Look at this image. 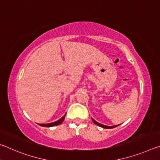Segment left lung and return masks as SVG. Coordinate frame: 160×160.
Here are the masks:
<instances>
[{"label": "left lung", "mask_w": 160, "mask_h": 160, "mask_svg": "<svg viewBox=\"0 0 160 160\" xmlns=\"http://www.w3.org/2000/svg\"><path fill=\"white\" fill-rule=\"evenodd\" d=\"M91 119H92V121L95 124H96L97 126H98V127H102L103 128H113L116 127H118V126H119V125H116V126H111V127H110V126H106V125H104V124H100V123L97 122L96 120H94L93 118H91Z\"/></svg>", "instance_id": "left-lung-1"}]
</instances>
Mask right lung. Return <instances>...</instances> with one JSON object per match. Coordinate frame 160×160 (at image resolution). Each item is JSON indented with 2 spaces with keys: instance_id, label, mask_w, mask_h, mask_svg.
I'll return each mask as SVG.
<instances>
[{
  "instance_id": "1",
  "label": "right lung",
  "mask_w": 160,
  "mask_h": 160,
  "mask_svg": "<svg viewBox=\"0 0 160 160\" xmlns=\"http://www.w3.org/2000/svg\"><path fill=\"white\" fill-rule=\"evenodd\" d=\"M65 116H66V114H64V115L60 118L59 120L54 122H52V123H49V124H38V125L41 126V127H55V126H58V125H60L63 122L64 118H65Z\"/></svg>"
}]
</instances>
